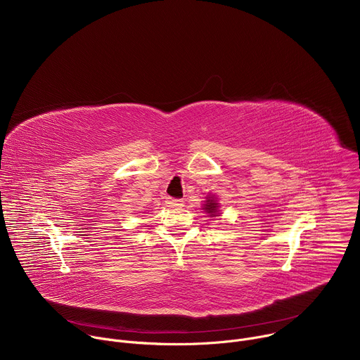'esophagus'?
Segmentation results:
<instances>
[{
	"instance_id": "obj_1",
	"label": "esophagus",
	"mask_w": 360,
	"mask_h": 360,
	"mask_svg": "<svg viewBox=\"0 0 360 360\" xmlns=\"http://www.w3.org/2000/svg\"><path fill=\"white\" fill-rule=\"evenodd\" d=\"M167 203H168V207H171V208H181V207H184V200L182 199H172V198H169L167 200Z\"/></svg>"
}]
</instances>
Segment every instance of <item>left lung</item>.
I'll use <instances>...</instances> for the list:
<instances>
[{
  "label": "left lung",
  "instance_id": "8db88e82",
  "mask_svg": "<svg viewBox=\"0 0 360 360\" xmlns=\"http://www.w3.org/2000/svg\"><path fill=\"white\" fill-rule=\"evenodd\" d=\"M219 202H218V198L212 193H208L207 196H205V200H203V205H202V210L205 214H208L210 218H215V217H221V211H219Z\"/></svg>",
  "mask_w": 360,
  "mask_h": 360
}]
</instances>
